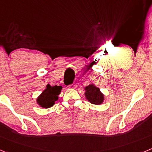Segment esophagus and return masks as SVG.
<instances>
[{"instance_id":"obj_1","label":"esophagus","mask_w":152,"mask_h":152,"mask_svg":"<svg viewBox=\"0 0 152 152\" xmlns=\"http://www.w3.org/2000/svg\"><path fill=\"white\" fill-rule=\"evenodd\" d=\"M70 87H71V86H70ZM74 88H75V87H74Z\"/></svg>"}]
</instances>
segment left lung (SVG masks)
I'll return each mask as SVG.
<instances>
[{
    "label": "left lung",
    "instance_id": "1",
    "mask_svg": "<svg viewBox=\"0 0 152 152\" xmlns=\"http://www.w3.org/2000/svg\"><path fill=\"white\" fill-rule=\"evenodd\" d=\"M85 98L92 104L100 105L104 101V94L94 84H90L84 88Z\"/></svg>",
    "mask_w": 152,
    "mask_h": 152
}]
</instances>
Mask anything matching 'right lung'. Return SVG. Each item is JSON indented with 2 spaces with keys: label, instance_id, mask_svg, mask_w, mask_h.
<instances>
[{
  "label": "right lung",
  "instance_id": "obj_1",
  "mask_svg": "<svg viewBox=\"0 0 152 152\" xmlns=\"http://www.w3.org/2000/svg\"><path fill=\"white\" fill-rule=\"evenodd\" d=\"M61 86H51L48 84L46 88L36 99V103L42 108H49L55 104V102L58 99V95L61 93Z\"/></svg>",
  "mask_w": 152,
  "mask_h": 152
}]
</instances>
